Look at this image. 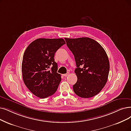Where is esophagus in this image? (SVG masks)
Listing matches in <instances>:
<instances>
[{
    "mask_svg": "<svg viewBox=\"0 0 131 131\" xmlns=\"http://www.w3.org/2000/svg\"><path fill=\"white\" fill-rule=\"evenodd\" d=\"M70 75V72H67V74H63V76H64V77H67V76H68V75Z\"/></svg>",
    "mask_w": 131,
    "mask_h": 131,
    "instance_id": "obj_1",
    "label": "esophagus"
}]
</instances>
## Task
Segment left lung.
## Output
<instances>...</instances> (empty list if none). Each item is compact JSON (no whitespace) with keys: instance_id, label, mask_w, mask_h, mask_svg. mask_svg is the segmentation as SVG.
<instances>
[{"instance_id":"obj_1","label":"left lung","mask_w":131,"mask_h":131,"mask_svg":"<svg viewBox=\"0 0 131 131\" xmlns=\"http://www.w3.org/2000/svg\"><path fill=\"white\" fill-rule=\"evenodd\" d=\"M64 39L74 55L77 67L74 92L85 98L97 95L108 79L110 63L106 51L96 41L89 38Z\"/></svg>"}]
</instances>
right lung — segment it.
<instances>
[{"label": "right lung", "mask_w": 131, "mask_h": 131, "mask_svg": "<svg viewBox=\"0 0 131 131\" xmlns=\"http://www.w3.org/2000/svg\"><path fill=\"white\" fill-rule=\"evenodd\" d=\"M66 44L63 39H38L26 48L21 70L23 81L29 90L40 98L55 93L61 81L55 62L56 51Z\"/></svg>", "instance_id": "add662e5"}]
</instances>
